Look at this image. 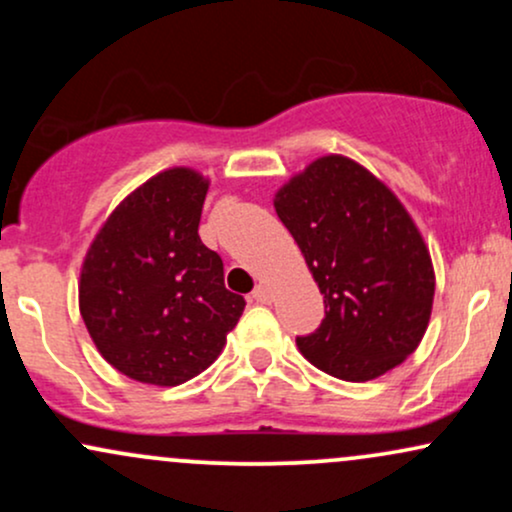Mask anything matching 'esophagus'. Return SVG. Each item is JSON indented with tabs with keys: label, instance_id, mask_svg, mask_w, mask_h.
<instances>
[{
	"label": "esophagus",
	"instance_id": "esophagus-1",
	"mask_svg": "<svg viewBox=\"0 0 512 512\" xmlns=\"http://www.w3.org/2000/svg\"><path fill=\"white\" fill-rule=\"evenodd\" d=\"M252 298H255L257 303H272V291H269L267 286L257 284L255 291H252Z\"/></svg>",
	"mask_w": 512,
	"mask_h": 512
}]
</instances>
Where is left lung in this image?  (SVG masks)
I'll return each mask as SVG.
<instances>
[{"label":"left lung","mask_w":512,"mask_h":512,"mask_svg":"<svg viewBox=\"0 0 512 512\" xmlns=\"http://www.w3.org/2000/svg\"><path fill=\"white\" fill-rule=\"evenodd\" d=\"M274 209L301 248L325 320L296 337L313 366L366 383L424 339L436 274L409 211L370 170L322 156L276 192Z\"/></svg>","instance_id":"8db88e82"}]
</instances>
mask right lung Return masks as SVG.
Returning <instances> with one entry per match:
<instances>
[{
    "mask_svg": "<svg viewBox=\"0 0 512 512\" xmlns=\"http://www.w3.org/2000/svg\"><path fill=\"white\" fill-rule=\"evenodd\" d=\"M207 190L197 170H163L117 204L86 252V330L105 361L139 383L175 387L207 370L245 310L197 233Z\"/></svg>",
    "mask_w": 512,
    "mask_h": 512,
    "instance_id": "1",
    "label": "right lung"
}]
</instances>
